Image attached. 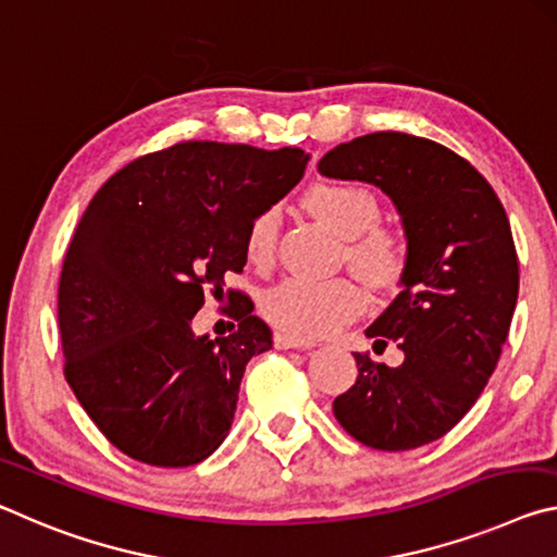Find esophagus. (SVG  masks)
Returning a JSON list of instances; mask_svg holds the SVG:
<instances>
[{
  "label": "esophagus",
  "instance_id": "1",
  "mask_svg": "<svg viewBox=\"0 0 557 557\" xmlns=\"http://www.w3.org/2000/svg\"><path fill=\"white\" fill-rule=\"evenodd\" d=\"M273 345H276L278 350H288V348H294V350H308V348H313V343L294 338V335H288V333H273Z\"/></svg>",
  "mask_w": 557,
  "mask_h": 557
}]
</instances>
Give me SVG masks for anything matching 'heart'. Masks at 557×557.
Wrapping results in <instances>:
<instances>
[{
  "mask_svg": "<svg viewBox=\"0 0 557 557\" xmlns=\"http://www.w3.org/2000/svg\"><path fill=\"white\" fill-rule=\"evenodd\" d=\"M306 205L341 236H348V257L372 286H389L405 269V246L395 232L377 226L382 207L377 195L358 182H315L308 187ZM281 212L267 207L251 219L244 234L246 261L267 269L276 257ZM364 308L362 288L350 278L290 276L261 296V313L278 331L296 338H323L350 323Z\"/></svg>",
  "mask_w": 557,
  "mask_h": 557,
  "instance_id": "obj_1",
  "label": "heart"
}]
</instances>
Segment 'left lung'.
<instances>
[{"mask_svg":"<svg viewBox=\"0 0 557 557\" xmlns=\"http://www.w3.org/2000/svg\"><path fill=\"white\" fill-rule=\"evenodd\" d=\"M325 177L380 187L403 216L399 296L364 335L405 352L387 368L355 352L358 380L333 414L360 444L407 451L440 440L476 403L500 358L518 300L506 209L461 154L417 135L370 133L325 152Z\"/></svg>","mask_w":557,"mask_h":557,"instance_id":"1","label":"left lung"}]
</instances>
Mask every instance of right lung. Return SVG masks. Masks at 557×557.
<instances>
[{"label": "right lung", "instance_id": "add662e5", "mask_svg": "<svg viewBox=\"0 0 557 557\" xmlns=\"http://www.w3.org/2000/svg\"><path fill=\"white\" fill-rule=\"evenodd\" d=\"M300 148L185 140L143 154L98 189L59 278L63 375L106 440L150 467H193L230 434L239 385L271 331L230 288L236 331L195 335L224 298L244 234L304 177Z\"/></svg>", "mask_w": 557, "mask_h": 557}]
</instances>
